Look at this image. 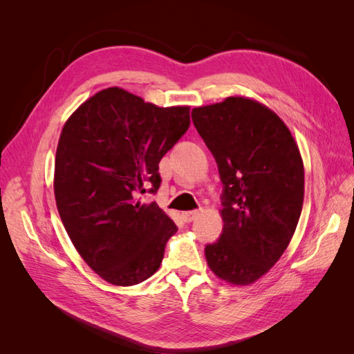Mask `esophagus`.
I'll list each match as a JSON object with an SVG mask.
<instances>
[{"mask_svg": "<svg viewBox=\"0 0 354 354\" xmlns=\"http://www.w3.org/2000/svg\"><path fill=\"white\" fill-rule=\"evenodd\" d=\"M198 216H199L198 211H186V212H181V218H183L185 223L194 221Z\"/></svg>", "mask_w": 354, "mask_h": 354, "instance_id": "obj_1", "label": "esophagus"}]
</instances>
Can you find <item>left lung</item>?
I'll return each mask as SVG.
<instances>
[{
  "label": "left lung",
  "instance_id": "obj_1",
  "mask_svg": "<svg viewBox=\"0 0 354 354\" xmlns=\"http://www.w3.org/2000/svg\"><path fill=\"white\" fill-rule=\"evenodd\" d=\"M224 185L223 232L205 246L211 272L246 286L269 272L291 242L304 201V165L286 124L245 95L192 109Z\"/></svg>",
  "mask_w": 354,
  "mask_h": 354
}]
</instances>
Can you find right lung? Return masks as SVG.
<instances>
[{
	"label": "right lung",
	"instance_id": "add662e5",
	"mask_svg": "<svg viewBox=\"0 0 354 354\" xmlns=\"http://www.w3.org/2000/svg\"><path fill=\"white\" fill-rule=\"evenodd\" d=\"M189 106L160 108L120 87L91 95L62 128L55 159L59 216L82 260L116 286L151 277L177 226L137 190L190 125Z\"/></svg>",
	"mask_w": 354,
	"mask_h": 354
}]
</instances>
